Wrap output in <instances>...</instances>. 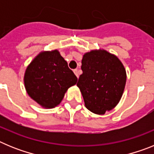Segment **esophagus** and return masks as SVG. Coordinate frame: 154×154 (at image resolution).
<instances>
[{"mask_svg": "<svg viewBox=\"0 0 154 154\" xmlns=\"http://www.w3.org/2000/svg\"><path fill=\"white\" fill-rule=\"evenodd\" d=\"M73 72H74V73L75 74V75L77 76V78H79V70L78 69H74V70H73Z\"/></svg>", "mask_w": 154, "mask_h": 154, "instance_id": "1", "label": "esophagus"}]
</instances>
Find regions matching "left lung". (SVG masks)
<instances>
[{"label": "left lung", "mask_w": 154, "mask_h": 154, "mask_svg": "<svg viewBox=\"0 0 154 154\" xmlns=\"http://www.w3.org/2000/svg\"><path fill=\"white\" fill-rule=\"evenodd\" d=\"M81 69L77 86L85 107L96 114L112 109L122 97L126 81L119 58L106 50H93L83 55Z\"/></svg>", "instance_id": "left-lung-1"}]
</instances>
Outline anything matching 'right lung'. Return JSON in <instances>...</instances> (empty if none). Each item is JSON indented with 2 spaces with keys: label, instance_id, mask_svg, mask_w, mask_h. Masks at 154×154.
Listing matches in <instances>:
<instances>
[{
  "label": "right lung",
  "instance_id": "1",
  "mask_svg": "<svg viewBox=\"0 0 154 154\" xmlns=\"http://www.w3.org/2000/svg\"><path fill=\"white\" fill-rule=\"evenodd\" d=\"M24 85L30 97L45 108L62 102L77 77L57 50L42 51L30 63L24 74Z\"/></svg>",
  "mask_w": 154,
  "mask_h": 154
}]
</instances>
